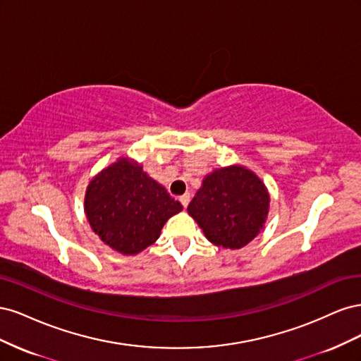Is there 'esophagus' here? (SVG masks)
I'll use <instances>...</instances> for the list:
<instances>
[{"label": "esophagus", "mask_w": 361, "mask_h": 361, "mask_svg": "<svg viewBox=\"0 0 361 361\" xmlns=\"http://www.w3.org/2000/svg\"><path fill=\"white\" fill-rule=\"evenodd\" d=\"M179 202L182 203V206H183V207H187V206H188V203H190V194H183V195H180V197H179Z\"/></svg>", "instance_id": "esophagus-1"}]
</instances>
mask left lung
I'll use <instances>...</instances> for the list:
<instances>
[{"instance_id":"1","label":"left lung","mask_w":361,"mask_h":361,"mask_svg":"<svg viewBox=\"0 0 361 361\" xmlns=\"http://www.w3.org/2000/svg\"><path fill=\"white\" fill-rule=\"evenodd\" d=\"M269 209V194L256 174L231 166L214 170L188 204V214L204 236L218 247L238 250L264 228Z\"/></svg>"}]
</instances>
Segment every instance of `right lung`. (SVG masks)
<instances>
[{
	"label": "right lung",
	"instance_id": "obj_1",
	"mask_svg": "<svg viewBox=\"0 0 361 361\" xmlns=\"http://www.w3.org/2000/svg\"><path fill=\"white\" fill-rule=\"evenodd\" d=\"M182 209L162 185L129 158H118L96 174L84 199L93 232L128 256L154 244L169 218Z\"/></svg>",
	"mask_w": 361,
	"mask_h": 361
}]
</instances>
